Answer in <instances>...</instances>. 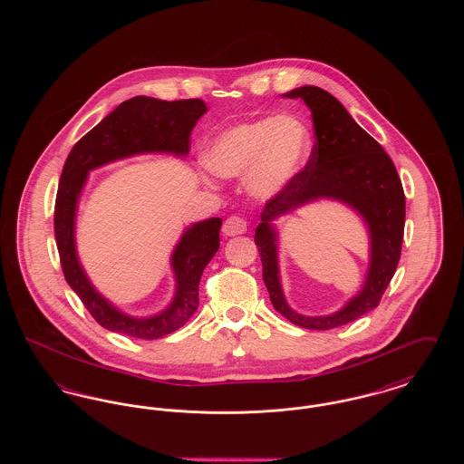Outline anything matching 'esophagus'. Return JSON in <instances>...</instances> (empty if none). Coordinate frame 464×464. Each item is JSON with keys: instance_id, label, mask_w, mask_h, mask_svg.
I'll return each mask as SVG.
<instances>
[{"instance_id": "esophagus-1", "label": "esophagus", "mask_w": 464, "mask_h": 464, "mask_svg": "<svg viewBox=\"0 0 464 464\" xmlns=\"http://www.w3.org/2000/svg\"><path fill=\"white\" fill-rule=\"evenodd\" d=\"M222 231L226 237H237V235H243L246 231V222L240 216H231L227 218L224 226H222Z\"/></svg>"}]
</instances>
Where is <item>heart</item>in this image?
Here are the masks:
<instances>
[{
  "label": "heart",
  "instance_id": "obj_1",
  "mask_svg": "<svg viewBox=\"0 0 464 464\" xmlns=\"http://www.w3.org/2000/svg\"><path fill=\"white\" fill-rule=\"evenodd\" d=\"M311 153L308 127L294 116H265L238 123L205 151L207 167L221 177H243L252 197L282 195L303 172ZM208 184V177H203Z\"/></svg>",
  "mask_w": 464,
  "mask_h": 464
}]
</instances>
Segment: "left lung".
<instances>
[{
  "label": "left lung",
  "instance_id": "8db88e82",
  "mask_svg": "<svg viewBox=\"0 0 464 464\" xmlns=\"http://www.w3.org/2000/svg\"><path fill=\"white\" fill-rule=\"evenodd\" d=\"M285 97L306 102L316 139L304 170L282 195L266 203L254 240L261 254L263 280L275 309L294 325L329 331L374 309L390 285L401 252L405 195L392 158L334 95L306 85L290 90ZM320 198L343 200L362 216L370 227L372 261L364 287L344 309L327 317H304L285 301L277 269V234L272 222Z\"/></svg>",
  "mask_w": 464,
  "mask_h": 464
}]
</instances>
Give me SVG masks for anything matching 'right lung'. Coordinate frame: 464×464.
<instances>
[{
	"label": "right lung",
	"mask_w": 464,
	"mask_h": 464,
	"mask_svg": "<svg viewBox=\"0 0 464 464\" xmlns=\"http://www.w3.org/2000/svg\"><path fill=\"white\" fill-rule=\"evenodd\" d=\"M208 111L199 99L160 101L139 95L121 102L99 125L83 135L67 156L55 198L53 229L69 287L76 292L99 325L137 339H158L182 327L198 308V285L205 266L219 250L222 219L195 222L184 231L172 254L176 295L161 313L137 318L114 308L90 284L78 261L74 219L90 170L142 153H189V135Z\"/></svg>",
	"instance_id": "1"
}]
</instances>
